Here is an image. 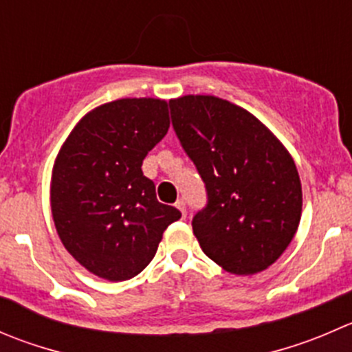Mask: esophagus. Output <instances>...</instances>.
I'll return each mask as SVG.
<instances>
[{"label": "esophagus", "mask_w": 352, "mask_h": 352, "mask_svg": "<svg viewBox=\"0 0 352 352\" xmlns=\"http://www.w3.org/2000/svg\"><path fill=\"white\" fill-rule=\"evenodd\" d=\"M175 206L179 208L180 213H182V218H186V217H187V211H186V201H184V199H179V201H177V203H175Z\"/></svg>", "instance_id": "obj_1"}]
</instances>
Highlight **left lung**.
<instances>
[{"mask_svg":"<svg viewBox=\"0 0 352 352\" xmlns=\"http://www.w3.org/2000/svg\"><path fill=\"white\" fill-rule=\"evenodd\" d=\"M170 113L206 189V206L192 218L204 254L235 275L268 268L301 220V180L287 149L254 115L220 98L172 100Z\"/></svg>","mask_w":352,"mask_h":352,"instance_id":"8db88e82","label":"left lung"}]
</instances>
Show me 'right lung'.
Masks as SVG:
<instances>
[{
    "label": "right lung",
    "mask_w": 352,
    "mask_h": 352,
    "mask_svg": "<svg viewBox=\"0 0 352 352\" xmlns=\"http://www.w3.org/2000/svg\"><path fill=\"white\" fill-rule=\"evenodd\" d=\"M168 104L153 98L107 103L65 141L51 179V211L67 251L111 282L141 274L163 232L180 218L156 199L141 166L168 132Z\"/></svg>",
    "instance_id": "obj_1"
}]
</instances>
